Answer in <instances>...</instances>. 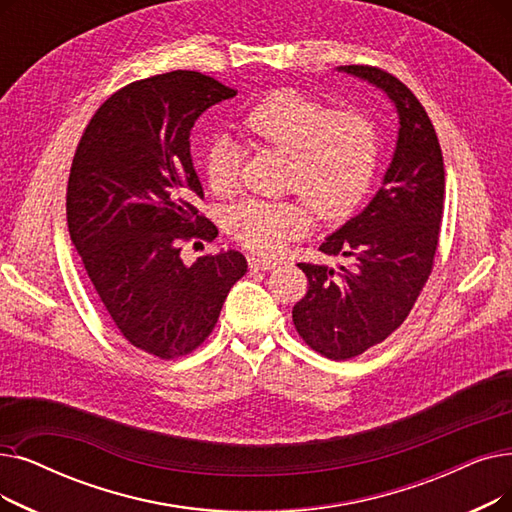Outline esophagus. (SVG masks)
Returning <instances> with one entry per match:
<instances>
[{
  "label": "esophagus",
  "instance_id": "1",
  "mask_svg": "<svg viewBox=\"0 0 512 512\" xmlns=\"http://www.w3.org/2000/svg\"><path fill=\"white\" fill-rule=\"evenodd\" d=\"M249 268L259 272V270H272L276 268V261L274 259H268V257H249Z\"/></svg>",
  "mask_w": 512,
  "mask_h": 512
}]
</instances>
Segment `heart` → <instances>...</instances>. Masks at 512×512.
I'll list each match as a JSON object with an SVG mask.
<instances>
[{
  "label": "heart",
  "mask_w": 512,
  "mask_h": 512,
  "mask_svg": "<svg viewBox=\"0 0 512 512\" xmlns=\"http://www.w3.org/2000/svg\"><path fill=\"white\" fill-rule=\"evenodd\" d=\"M242 129L255 142L288 152L284 188L305 197L324 219L345 217L358 205L379 167V129L368 115L335 110L297 90L259 100L244 115ZM240 159V146L224 133L209 142L205 175L215 194L228 196L238 188ZM304 202L249 198L230 209L228 232L251 251L278 253L309 230L311 208Z\"/></svg>",
  "instance_id": "b5f03b06"
}]
</instances>
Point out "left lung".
Returning a JSON list of instances; mask_svg holds the SVG:
<instances>
[{"label":"left lung","instance_id":"8db88e82","mask_svg":"<svg viewBox=\"0 0 512 512\" xmlns=\"http://www.w3.org/2000/svg\"><path fill=\"white\" fill-rule=\"evenodd\" d=\"M343 71L368 79L395 102L399 138L372 203L328 236L320 251L347 265L299 263L307 295L293 307L299 337L328 360H351L404 324L425 288L439 247L446 194L441 146L418 98L391 73L370 64Z\"/></svg>","mask_w":512,"mask_h":512}]
</instances>
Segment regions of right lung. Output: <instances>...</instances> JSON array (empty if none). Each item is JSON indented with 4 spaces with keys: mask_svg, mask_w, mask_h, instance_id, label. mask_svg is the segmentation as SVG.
<instances>
[{
    "mask_svg": "<svg viewBox=\"0 0 512 512\" xmlns=\"http://www.w3.org/2000/svg\"><path fill=\"white\" fill-rule=\"evenodd\" d=\"M236 90L196 71L133 81L108 96L77 144L66 224L100 301L125 341L175 360L201 347L247 272L238 251L192 265L182 244L213 242L217 228L194 207L203 186L190 129Z\"/></svg>",
    "mask_w": 512,
    "mask_h": 512,
    "instance_id": "right-lung-1",
    "label": "right lung"
}]
</instances>
